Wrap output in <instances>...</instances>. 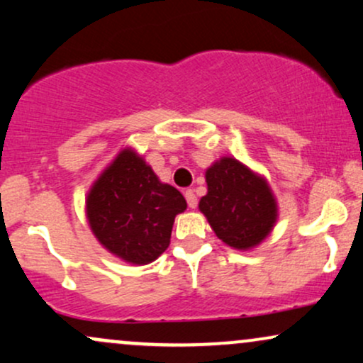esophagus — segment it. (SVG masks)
I'll list each match as a JSON object with an SVG mask.
<instances>
[{
    "instance_id": "34e87169",
    "label": "esophagus",
    "mask_w": 363,
    "mask_h": 363,
    "mask_svg": "<svg viewBox=\"0 0 363 363\" xmlns=\"http://www.w3.org/2000/svg\"><path fill=\"white\" fill-rule=\"evenodd\" d=\"M184 196H186L187 206H189V208H196V206H198V198H196V194H194L193 189H186V191H184Z\"/></svg>"
}]
</instances>
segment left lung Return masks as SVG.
<instances>
[{"label":"left lung","instance_id":"obj_1","mask_svg":"<svg viewBox=\"0 0 363 363\" xmlns=\"http://www.w3.org/2000/svg\"><path fill=\"white\" fill-rule=\"evenodd\" d=\"M208 193L199 211L222 242L239 251L259 245L273 230L278 205L264 177L232 157H222L206 170Z\"/></svg>","mask_w":363,"mask_h":363}]
</instances>
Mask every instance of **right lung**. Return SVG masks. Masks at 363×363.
Returning <instances> with one entry per match:
<instances>
[{
	"label": "right lung",
	"mask_w": 363,
	"mask_h": 363,
	"mask_svg": "<svg viewBox=\"0 0 363 363\" xmlns=\"http://www.w3.org/2000/svg\"><path fill=\"white\" fill-rule=\"evenodd\" d=\"M89 225L107 251L129 264L155 261L170 244L176 215L187 203L135 150L124 148L86 194Z\"/></svg>",
	"instance_id": "obj_1"
}]
</instances>
